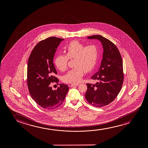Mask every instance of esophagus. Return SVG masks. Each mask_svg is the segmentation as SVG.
Returning <instances> with one entry per match:
<instances>
[{"instance_id":"obj_1","label":"esophagus","mask_w":148,"mask_h":148,"mask_svg":"<svg viewBox=\"0 0 148 148\" xmlns=\"http://www.w3.org/2000/svg\"><path fill=\"white\" fill-rule=\"evenodd\" d=\"M79 85L78 84H71V85H70V87H74V86H78V85Z\"/></svg>"}]
</instances>
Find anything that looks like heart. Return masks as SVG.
Listing matches in <instances>:
<instances>
[{"label":"heart","mask_w":148,"mask_h":148,"mask_svg":"<svg viewBox=\"0 0 148 148\" xmlns=\"http://www.w3.org/2000/svg\"><path fill=\"white\" fill-rule=\"evenodd\" d=\"M66 55H59L55 60V64L61 71L67 69L68 61L73 59L74 67L63 77L66 83L77 84L82 79L84 71L89 72L95 67L99 57V47L95 45L85 46L79 41H72L64 47Z\"/></svg>","instance_id":"obj_1"}]
</instances>
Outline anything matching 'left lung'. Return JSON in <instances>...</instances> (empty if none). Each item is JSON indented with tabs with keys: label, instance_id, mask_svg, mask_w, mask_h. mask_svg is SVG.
I'll list each match as a JSON object with an SVG mask.
<instances>
[{
	"label": "left lung",
	"instance_id": "1",
	"mask_svg": "<svg viewBox=\"0 0 148 148\" xmlns=\"http://www.w3.org/2000/svg\"><path fill=\"white\" fill-rule=\"evenodd\" d=\"M87 38L100 41L103 51L99 70L91 77L97 82L95 84H86L85 99L92 105L102 107L113 101L121 89L124 78L122 60L117 47L109 39L99 35Z\"/></svg>",
	"mask_w": 148,
	"mask_h": 148
}]
</instances>
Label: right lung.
Segmentation results:
<instances>
[{"label": "right lung", "instance_id": "add662e5", "mask_svg": "<svg viewBox=\"0 0 148 148\" xmlns=\"http://www.w3.org/2000/svg\"><path fill=\"white\" fill-rule=\"evenodd\" d=\"M64 39L51 37L41 41L33 49L27 66V85L32 99L41 107L53 110L59 107L65 99L69 87L60 84L53 90L51 83H58L54 75L57 72L53 59L57 47Z\"/></svg>", "mask_w": 148, "mask_h": 148}]
</instances>
